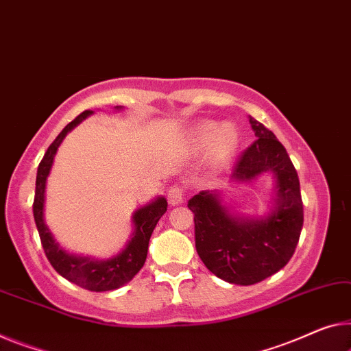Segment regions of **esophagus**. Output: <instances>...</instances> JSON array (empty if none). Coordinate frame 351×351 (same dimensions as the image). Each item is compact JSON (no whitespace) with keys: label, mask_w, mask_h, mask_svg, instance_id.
<instances>
[{"label":"esophagus","mask_w":351,"mask_h":351,"mask_svg":"<svg viewBox=\"0 0 351 351\" xmlns=\"http://www.w3.org/2000/svg\"><path fill=\"white\" fill-rule=\"evenodd\" d=\"M183 196H185V190L182 186L174 185L169 188L168 191V202L171 206H179V204L183 202Z\"/></svg>","instance_id":"1"}]
</instances>
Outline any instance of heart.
<instances>
[{"mask_svg":"<svg viewBox=\"0 0 351 351\" xmlns=\"http://www.w3.org/2000/svg\"><path fill=\"white\" fill-rule=\"evenodd\" d=\"M239 144V133L234 127H221L217 122H202L194 128L190 136V145L196 152H207L213 147L217 161L229 160Z\"/></svg>","mask_w":351,"mask_h":351,"instance_id":"obj_1","label":"heart"}]
</instances>
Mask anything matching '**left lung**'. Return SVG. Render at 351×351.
I'll return each instance as SVG.
<instances>
[{"instance_id": "1", "label": "left lung", "mask_w": 351, "mask_h": 351, "mask_svg": "<svg viewBox=\"0 0 351 351\" xmlns=\"http://www.w3.org/2000/svg\"><path fill=\"white\" fill-rule=\"evenodd\" d=\"M256 141L240 155L232 182H251L263 172L274 177V208L254 219L232 217L218 191H201L188 201L194 213L196 251L215 276L226 282L252 285L287 265L303 229L300 180L287 150L273 132L250 116Z\"/></svg>"}]
</instances>
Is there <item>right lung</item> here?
Wrapping results in <instances>:
<instances>
[{
	"mask_svg": "<svg viewBox=\"0 0 351 351\" xmlns=\"http://www.w3.org/2000/svg\"><path fill=\"white\" fill-rule=\"evenodd\" d=\"M121 110V106H116ZM93 114V111L86 110L82 114L64 127V130L58 134L55 141L47 149L44 158L39 163L36 177V194L34 204H32V213H34V221L39 230V237L44 246L45 256L51 267L66 278L67 281L73 282L90 292H106V290H114L122 287L123 284L130 282L139 269L143 268L145 257H147L149 240L150 235L157 226L158 219L163 217L168 202L165 197H157L147 206L138 208L133 215L134 232L132 240L128 241L125 250L119 254L108 261H95L90 257H80L72 256L62 250L53 239L50 229L47 228L44 219V204H45V183L47 177L50 174L53 160H55L56 150L66 134L83 122L86 117Z\"/></svg>",
	"mask_w": 351,
	"mask_h": 351,
	"instance_id": "right-lung-1",
	"label": "right lung"
}]
</instances>
